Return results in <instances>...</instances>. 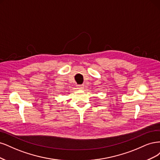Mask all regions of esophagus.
Listing matches in <instances>:
<instances>
[{
  "mask_svg": "<svg viewBox=\"0 0 160 160\" xmlns=\"http://www.w3.org/2000/svg\"><path fill=\"white\" fill-rule=\"evenodd\" d=\"M84 86L83 84H82V85H78V86H77V88H78V89H80V90L83 89V88H84Z\"/></svg>",
  "mask_w": 160,
  "mask_h": 160,
  "instance_id": "34e87169",
  "label": "esophagus"
}]
</instances>
